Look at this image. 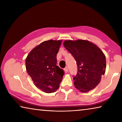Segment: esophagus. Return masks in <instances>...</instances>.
Segmentation results:
<instances>
[{
	"label": "esophagus",
	"instance_id": "esophagus-1",
	"mask_svg": "<svg viewBox=\"0 0 122 122\" xmlns=\"http://www.w3.org/2000/svg\"><path fill=\"white\" fill-rule=\"evenodd\" d=\"M64 71H65V72L66 73H68V67L65 68V69H64Z\"/></svg>",
	"mask_w": 122,
	"mask_h": 122
}]
</instances>
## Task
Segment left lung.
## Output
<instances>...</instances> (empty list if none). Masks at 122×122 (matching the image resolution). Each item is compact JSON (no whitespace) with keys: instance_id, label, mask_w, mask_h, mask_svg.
<instances>
[{"instance_id":"8db88e82","label":"left lung","mask_w":122,"mask_h":122,"mask_svg":"<svg viewBox=\"0 0 122 122\" xmlns=\"http://www.w3.org/2000/svg\"><path fill=\"white\" fill-rule=\"evenodd\" d=\"M63 45L77 63V73L73 77L75 88L82 92L93 89L106 71V60L103 51L93 43L84 40H66Z\"/></svg>"}]
</instances>
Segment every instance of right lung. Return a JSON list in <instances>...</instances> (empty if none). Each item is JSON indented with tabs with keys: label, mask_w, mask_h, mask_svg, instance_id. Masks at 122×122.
Listing matches in <instances>:
<instances>
[{
	"label": "right lung",
	"mask_w": 122,
	"mask_h": 122,
	"mask_svg": "<svg viewBox=\"0 0 122 122\" xmlns=\"http://www.w3.org/2000/svg\"><path fill=\"white\" fill-rule=\"evenodd\" d=\"M61 40H49L41 43L30 51L26 59V68L37 88L46 93L58 89L64 71L56 66V55Z\"/></svg>",
	"instance_id": "add662e5"
}]
</instances>
